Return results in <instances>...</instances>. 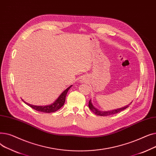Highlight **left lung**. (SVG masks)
Here are the masks:
<instances>
[{"label":"left lung","instance_id":"1","mask_svg":"<svg viewBox=\"0 0 156 156\" xmlns=\"http://www.w3.org/2000/svg\"><path fill=\"white\" fill-rule=\"evenodd\" d=\"M132 104V102H131ZM128 104L126 106H125V107L122 108H119V109H114L112 111H101L99 109H97V108H95L94 106L93 105L92 103V101L91 99L89 101V103H88V107L94 114H95L96 115L98 116H109V115H112V114H116L118 112H119L121 111H122V110H124L125 109H126L127 108L129 107V105L131 104Z\"/></svg>","mask_w":156,"mask_h":156}]
</instances>
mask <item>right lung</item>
Here are the masks:
<instances>
[{
  "label": "right lung",
  "mask_w": 156,
  "mask_h": 156,
  "mask_svg": "<svg viewBox=\"0 0 156 156\" xmlns=\"http://www.w3.org/2000/svg\"><path fill=\"white\" fill-rule=\"evenodd\" d=\"M72 87V85L69 86L68 88H67L65 90L59 95V97L57 98V99L52 104H50L48 105H45V106H37V105H31L28 103H27L25 101H24L23 99L22 101L28 105L29 106L34 109L40 111V112H46V113H50V112H54L57 111V110H59L62 106H63L65 100H66V94L69 90V88Z\"/></svg>",
  "instance_id": "add662e5"
}]
</instances>
